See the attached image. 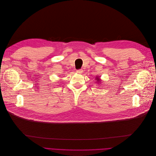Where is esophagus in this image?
<instances>
[{"label":"esophagus","instance_id":"obj_1","mask_svg":"<svg viewBox=\"0 0 156 156\" xmlns=\"http://www.w3.org/2000/svg\"><path fill=\"white\" fill-rule=\"evenodd\" d=\"M77 73H82V72H83V70L82 69H79V70H77Z\"/></svg>","mask_w":156,"mask_h":156}]
</instances>
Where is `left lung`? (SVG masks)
<instances>
[{
	"mask_svg": "<svg viewBox=\"0 0 156 156\" xmlns=\"http://www.w3.org/2000/svg\"><path fill=\"white\" fill-rule=\"evenodd\" d=\"M96 79H97L98 80V82H99V80H100V78H98V76H97V77H96Z\"/></svg>",
	"mask_w": 156,
	"mask_h": 156,
	"instance_id": "1",
	"label": "left lung"
}]
</instances>
